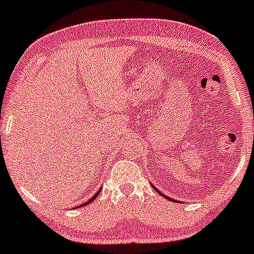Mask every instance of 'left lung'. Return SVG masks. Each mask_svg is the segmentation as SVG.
I'll use <instances>...</instances> for the list:
<instances>
[{
	"instance_id": "left-lung-1",
	"label": "left lung",
	"mask_w": 254,
	"mask_h": 254,
	"mask_svg": "<svg viewBox=\"0 0 254 254\" xmlns=\"http://www.w3.org/2000/svg\"><path fill=\"white\" fill-rule=\"evenodd\" d=\"M154 188H155V187H154ZM155 190H156V191H157V193H160V194H161V195H162V196H163V197H166V198H167V200H169V201H175V200H173V198H170L169 196H167V195H163V194H162V193H161V191H158V189H157V188H155Z\"/></svg>"
}]
</instances>
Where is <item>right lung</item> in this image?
<instances>
[{
  "instance_id": "1",
  "label": "right lung",
  "mask_w": 254,
  "mask_h": 254,
  "mask_svg": "<svg viewBox=\"0 0 254 254\" xmlns=\"http://www.w3.org/2000/svg\"><path fill=\"white\" fill-rule=\"evenodd\" d=\"M100 193V189H99V190H98L97 191V193L96 194H94L93 195V196L92 197H91L90 198V200H88V201H86V202H85V203H82V204H80V207H84V206H86V204H88V203H91V202H92V201L94 200V198H96L97 196H98V194H99Z\"/></svg>"
}]
</instances>
